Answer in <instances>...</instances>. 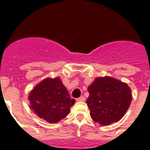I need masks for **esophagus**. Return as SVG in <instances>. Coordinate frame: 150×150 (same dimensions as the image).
Wrapping results in <instances>:
<instances>
[{"label":"esophagus","mask_w":150,"mask_h":150,"mask_svg":"<svg viewBox=\"0 0 150 150\" xmlns=\"http://www.w3.org/2000/svg\"><path fill=\"white\" fill-rule=\"evenodd\" d=\"M85 100H86V98H85V97L84 96H81V97H79V98H78L77 99H76V100L79 102L80 101H85Z\"/></svg>","instance_id":"obj_1"}]
</instances>
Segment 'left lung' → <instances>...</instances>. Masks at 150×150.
Masks as SVG:
<instances>
[{"instance_id":"obj_1","label":"left lung","mask_w":150,"mask_h":150,"mask_svg":"<svg viewBox=\"0 0 150 150\" xmlns=\"http://www.w3.org/2000/svg\"><path fill=\"white\" fill-rule=\"evenodd\" d=\"M88 90L86 103L90 116L102 126L120 121L132 100V89L128 84L110 76L95 78Z\"/></svg>"}]
</instances>
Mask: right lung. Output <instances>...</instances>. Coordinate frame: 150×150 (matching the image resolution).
Masks as SVG:
<instances>
[{
	"label": "right lung",
	"instance_id": "1",
	"mask_svg": "<svg viewBox=\"0 0 150 150\" xmlns=\"http://www.w3.org/2000/svg\"><path fill=\"white\" fill-rule=\"evenodd\" d=\"M30 110L50 123L59 122L69 114L75 103L60 77H47L34 86L28 95Z\"/></svg>",
	"mask_w": 150,
	"mask_h": 150
}]
</instances>
